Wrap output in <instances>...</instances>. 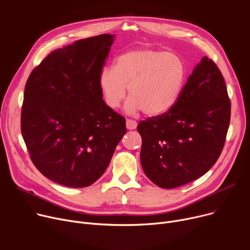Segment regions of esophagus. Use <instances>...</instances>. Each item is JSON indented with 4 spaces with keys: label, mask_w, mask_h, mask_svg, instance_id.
<instances>
[{
    "label": "esophagus",
    "mask_w": 250,
    "mask_h": 250,
    "mask_svg": "<svg viewBox=\"0 0 250 250\" xmlns=\"http://www.w3.org/2000/svg\"><path fill=\"white\" fill-rule=\"evenodd\" d=\"M137 126V123L134 121V120H126V128L131 130V129H134L136 128Z\"/></svg>",
    "instance_id": "1"
}]
</instances>
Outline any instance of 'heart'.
<instances>
[{"instance_id": "b5f03b06", "label": "heart", "mask_w": 250, "mask_h": 250, "mask_svg": "<svg viewBox=\"0 0 250 250\" xmlns=\"http://www.w3.org/2000/svg\"><path fill=\"white\" fill-rule=\"evenodd\" d=\"M186 82V66L174 53L151 48H135L120 54L113 67H104L99 87L104 103L118 109L126 95L125 109L142 111L150 117L169 112L179 99Z\"/></svg>"}]
</instances>
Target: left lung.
Wrapping results in <instances>:
<instances>
[{"label":"left lung","mask_w":250,"mask_h":250,"mask_svg":"<svg viewBox=\"0 0 250 250\" xmlns=\"http://www.w3.org/2000/svg\"><path fill=\"white\" fill-rule=\"evenodd\" d=\"M230 122V101L223 74L203 57L173 108L141 121L140 162L148 179L164 189L188 184L219 159Z\"/></svg>","instance_id":"obj_1"}]
</instances>
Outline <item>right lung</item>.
<instances>
[{
	"mask_svg": "<svg viewBox=\"0 0 250 250\" xmlns=\"http://www.w3.org/2000/svg\"><path fill=\"white\" fill-rule=\"evenodd\" d=\"M113 42L101 34L58 48L26 81L21 134L34 166L60 185L96 182L126 132L125 119L105 104L99 87Z\"/></svg>",
	"mask_w": 250,
	"mask_h": 250,
	"instance_id": "add662e5",
	"label": "right lung"
}]
</instances>
